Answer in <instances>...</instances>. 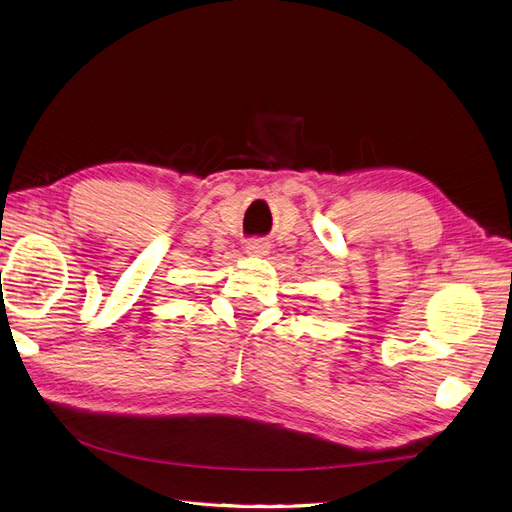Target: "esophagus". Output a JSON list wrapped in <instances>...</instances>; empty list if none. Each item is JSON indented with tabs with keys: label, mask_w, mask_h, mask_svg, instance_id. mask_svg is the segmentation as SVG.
<instances>
[{
	"label": "esophagus",
	"mask_w": 512,
	"mask_h": 512,
	"mask_svg": "<svg viewBox=\"0 0 512 512\" xmlns=\"http://www.w3.org/2000/svg\"><path fill=\"white\" fill-rule=\"evenodd\" d=\"M269 250V245L262 239H250L245 243V252L250 256H265Z\"/></svg>",
	"instance_id": "34e87169"
}]
</instances>
